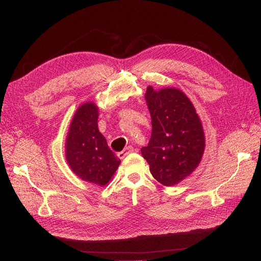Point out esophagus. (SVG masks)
Segmentation results:
<instances>
[{"mask_svg": "<svg viewBox=\"0 0 261 261\" xmlns=\"http://www.w3.org/2000/svg\"><path fill=\"white\" fill-rule=\"evenodd\" d=\"M134 151V148L132 147V146H128V147H126L122 152H120V153H117V158L118 159H124V158L127 155L128 153H130V152H133Z\"/></svg>", "mask_w": 261, "mask_h": 261, "instance_id": "obj_1", "label": "esophagus"}]
</instances>
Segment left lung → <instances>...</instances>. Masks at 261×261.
<instances>
[{
	"mask_svg": "<svg viewBox=\"0 0 261 261\" xmlns=\"http://www.w3.org/2000/svg\"><path fill=\"white\" fill-rule=\"evenodd\" d=\"M146 103L152 133L141 154L152 176L164 186H174L198 168L206 148L200 117L192 101L175 87L155 90L147 87Z\"/></svg>",
	"mask_w": 261,
	"mask_h": 261,
	"instance_id": "8db88e82",
	"label": "left lung"
}]
</instances>
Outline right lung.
I'll return each mask as SVG.
<instances>
[{
  "label": "right lung",
  "instance_id": "obj_1",
  "mask_svg": "<svg viewBox=\"0 0 261 261\" xmlns=\"http://www.w3.org/2000/svg\"><path fill=\"white\" fill-rule=\"evenodd\" d=\"M98 117L99 107L92 101L77 108L65 139V159L76 176L97 186H106L121 160L100 133Z\"/></svg>",
  "mask_w": 261,
  "mask_h": 261
}]
</instances>
